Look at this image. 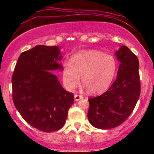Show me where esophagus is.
<instances>
[{"mask_svg":"<svg viewBox=\"0 0 154 154\" xmlns=\"http://www.w3.org/2000/svg\"><path fill=\"white\" fill-rule=\"evenodd\" d=\"M82 98H83L82 95H77V94H75V100H79L82 99Z\"/></svg>","mask_w":154,"mask_h":154,"instance_id":"1","label":"esophagus"}]
</instances>
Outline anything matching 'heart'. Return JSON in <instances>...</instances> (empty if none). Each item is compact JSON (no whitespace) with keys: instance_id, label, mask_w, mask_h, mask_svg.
<instances>
[{"instance_id":"obj_1","label":"heart","mask_w":154,"mask_h":154,"mask_svg":"<svg viewBox=\"0 0 154 154\" xmlns=\"http://www.w3.org/2000/svg\"><path fill=\"white\" fill-rule=\"evenodd\" d=\"M117 61L111 55L96 50L83 51L74 54L70 63H63V82L67 89L73 90L82 83L90 92L99 93L109 88L117 71Z\"/></svg>"}]
</instances>
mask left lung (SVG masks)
Segmentation results:
<instances>
[{
    "label": "left lung",
    "instance_id": "1",
    "mask_svg": "<svg viewBox=\"0 0 154 154\" xmlns=\"http://www.w3.org/2000/svg\"><path fill=\"white\" fill-rule=\"evenodd\" d=\"M115 56L119 61L116 80L106 93L88 99L90 123L101 130L122 124L135 109L140 94L137 57L125 45L116 51Z\"/></svg>",
    "mask_w": 154,
    "mask_h": 154
}]
</instances>
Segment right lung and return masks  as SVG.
Listing matches in <instances>:
<instances>
[{
  "mask_svg": "<svg viewBox=\"0 0 154 154\" xmlns=\"http://www.w3.org/2000/svg\"><path fill=\"white\" fill-rule=\"evenodd\" d=\"M62 58L59 46L36 45L19 56L12 75L16 109L26 122L45 132L62 128L75 100L52 73L63 70Z\"/></svg>",
  "mask_w": 154,
  "mask_h": 154,
  "instance_id": "add662e5",
  "label": "right lung"
}]
</instances>
